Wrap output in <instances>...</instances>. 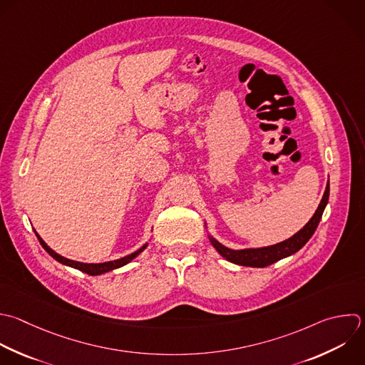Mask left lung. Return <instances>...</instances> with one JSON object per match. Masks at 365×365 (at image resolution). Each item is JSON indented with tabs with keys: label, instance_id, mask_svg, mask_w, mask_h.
I'll return each instance as SVG.
<instances>
[{
	"label": "left lung",
	"instance_id": "8db88e82",
	"mask_svg": "<svg viewBox=\"0 0 365 365\" xmlns=\"http://www.w3.org/2000/svg\"><path fill=\"white\" fill-rule=\"evenodd\" d=\"M328 197H329V182L325 187L322 200L315 211V214L311 217V220L297 232L294 234L291 238L274 244V245H268V247H261V248H244V250H231L224 247L222 244H220L214 237L208 235L212 247L220 252V255H222L227 261L234 262L237 265H244V267H255V268H262L267 265H271L285 257H289L292 254H295L298 250H301L307 241L312 237V234L315 232L318 222L322 217V212L325 210V205L328 202Z\"/></svg>",
	"mask_w": 365,
	"mask_h": 365
}]
</instances>
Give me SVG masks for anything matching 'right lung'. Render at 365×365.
<instances>
[{
    "label": "right lung",
    "mask_w": 365,
    "mask_h": 365,
    "mask_svg": "<svg viewBox=\"0 0 365 365\" xmlns=\"http://www.w3.org/2000/svg\"><path fill=\"white\" fill-rule=\"evenodd\" d=\"M34 232H36V231H34ZM36 235H37L40 244L43 245V248H44L54 259H57L58 262H61V264H64V265L73 267V268H76V269H80V271H83V272H86V274H88V275H100V274L113 271V269H115V268H120V267L128 264L130 261H133V259H134L138 254H141V252L147 248V245H148V242H145L140 250H137L135 252H133V254H130V255H125V257H123V258H120V259L107 261V262H100V264H87V262H80V261L68 259V258H66V257L57 254L54 250H51V248L43 241V238H41L37 232H36Z\"/></svg>",
    "instance_id": "1"
}]
</instances>
